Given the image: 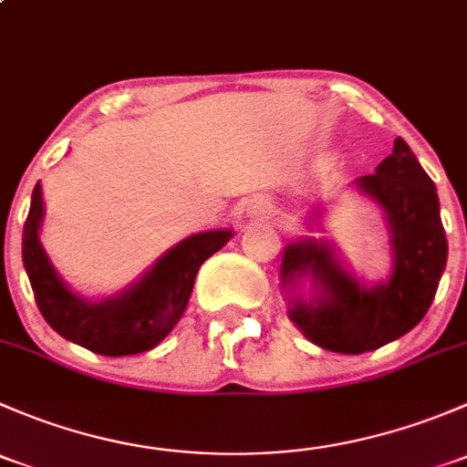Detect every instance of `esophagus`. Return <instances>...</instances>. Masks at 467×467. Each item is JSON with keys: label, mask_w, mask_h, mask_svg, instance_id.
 I'll return each mask as SVG.
<instances>
[{"label": "esophagus", "mask_w": 467, "mask_h": 467, "mask_svg": "<svg viewBox=\"0 0 467 467\" xmlns=\"http://www.w3.org/2000/svg\"><path fill=\"white\" fill-rule=\"evenodd\" d=\"M271 214L273 205L268 203L266 199H262V196H257V199H253L251 203H248V216H251V219H268Z\"/></svg>", "instance_id": "esophagus-1"}]
</instances>
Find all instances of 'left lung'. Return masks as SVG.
<instances>
[{
    "label": "left lung",
    "instance_id": "8db88e82",
    "mask_svg": "<svg viewBox=\"0 0 467 467\" xmlns=\"http://www.w3.org/2000/svg\"><path fill=\"white\" fill-rule=\"evenodd\" d=\"M355 187L384 212L390 237L389 277L366 285L325 239L305 237L282 253L280 280L289 296V318L318 348L343 355L378 350L416 327L434 300L447 264V239L436 185L402 138L375 173ZM321 210L309 223H318ZM312 228V225H309ZM305 276L313 282L309 301L295 294Z\"/></svg>",
    "mask_w": 467,
    "mask_h": 467
}]
</instances>
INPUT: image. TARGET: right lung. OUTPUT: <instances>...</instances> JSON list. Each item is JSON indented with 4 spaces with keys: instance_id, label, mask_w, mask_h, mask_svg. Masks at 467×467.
<instances>
[{
    "instance_id": "1",
    "label": "right lung",
    "mask_w": 467,
    "mask_h": 467,
    "mask_svg": "<svg viewBox=\"0 0 467 467\" xmlns=\"http://www.w3.org/2000/svg\"><path fill=\"white\" fill-rule=\"evenodd\" d=\"M42 187H33L22 234V262L37 309L63 338L103 357H124L158 346L185 314L196 273L233 239V230H207L169 248L142 277L101 300L74 294L42 248Z\"/></svg>"
}]
</instances>
